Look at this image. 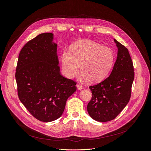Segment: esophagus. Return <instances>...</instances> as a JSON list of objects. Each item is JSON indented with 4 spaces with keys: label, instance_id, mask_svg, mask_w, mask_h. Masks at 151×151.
I'll return each mask as SVG.
<instances>
[{
    "label": "esophagus",
    "instance_id": "34e87169",
    "mask_svg": "<svg viewBox=\"0 0 151 151\" xmlns=\"http://www.w3.org/2000/svg\"><path fill=\"white\" fill-rule=\"evenodd\" d=\"M76 87H77V90H81L82 89H83V86H81L80 84H78L76 85Z\"/></svg>",
    "mask_w": 151,
    "mask_h": 151
}]
</instances>
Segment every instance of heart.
Masks as SVG:
<instances>
[{"label": "heart", "instance_id": "obj_1", "mask_svg": "<svg viewBox=\"0 0 151 151\" xmlns=\"http://www.w3.org/2000/svg\"><path fill=\"white\" fill-rule=\"evenodd\" d=\"M63 75L68 79L76 77L80 70L82 77L91 83H98L106 77L113 65L115 55L112 50L90 40L72 45L70 50L64 49L61 54Z\"/></svg>", "mask_w": 151, "mask_h": 151}]
</instances>
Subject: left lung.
<instances>
[{"label": "left lung", "mask_w": 151, "mask_h": 151, "mask_svg": "<svg viewBox=\"0 0 151 151\" xmlns=\"http://www.w3.org/2000/svg\"><path fill=\"white\" fill-rule=\"evenodd\" d=\"M118 48L113 70L107 78L89 87L93 94L87 109L96 121L106 122L119 115L129 103L134 79L133 62L128 49L114 39Z\"/></svg>", "instance_id": "obj_1"}]
</instances>
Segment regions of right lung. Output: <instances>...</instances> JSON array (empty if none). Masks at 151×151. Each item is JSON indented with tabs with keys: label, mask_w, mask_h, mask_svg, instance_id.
I'll use <instances>...</instances> for the list:
<instances>
[{
	"label": "right lung",
	"mask_w": 151,
	"mask_h": 151,
	"mask_svg": "<svg viewBox=\"0 0 151 151\" xmlns=\"http://www.w3.org/2000/svg\"><path fill=\"white\" fill-rule=\"evenodd\" d=\"M54 35L45 33L29 41L19 55L16 71L18 96L36 119L50 122L60 118L76 82L60 74Z\"/></svg>",
	"instance_id": "1"
}]
</instances>
